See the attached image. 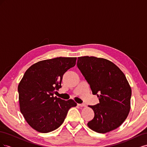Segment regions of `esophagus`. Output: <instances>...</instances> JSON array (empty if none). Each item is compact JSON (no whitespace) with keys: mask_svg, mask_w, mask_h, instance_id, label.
<instances>
[{"mask_svg":"<svg viewBox=\"0 0 147 147\" xmlns=\"http://www.w3.org/2000/svg\"><path fill=\"white\" fill-rule=\"evenodd\" d=\"M79 106H80V107H85L86 106V105L84 104H78Z\"/></svg>","mask_w":147,"mask_h":147,"instance_id":"1","label":"esophagus"}]
</instances>
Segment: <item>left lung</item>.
<instances>
[{"instance_id": "left-lung-1", "label": "left lung", "mask_w": 147, "mask_h": 147, "mask_svg": "<svg viewBox=\"0 0 147 147\" xmlns=\"http://www.w3.org/2000/svg\"><path fill=\"white\" fill-rule=\"evenodd\" d=\"M77 65L99 103L91 105L94 117L88 123L92 131L106 133L118 127L130 110L131 88L123 72L107 59L78 57Z\"/></svg>"}]
</instances>
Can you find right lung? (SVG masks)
Returning <instances> with one entry per match:
<instances>
[{
	"mask_svg": "<svg viewBox=\"0 0 147 147\" xmlns=\"http://www.w3.org/2000/svg\"><path fill=\"white\" fill-rule=\"evenodd\" d=\"M77 57H56L39 61L26 71L18 91L21 113L35 130L48 133L58 128L69 110L77 105L72 100L54 97L61 88L64 73L76 64Z\"/></svg>",
	"mask_w": 147,
	"mask_h": 147,
	"instance_id": "right-lung-1",
	"label": "right lung"
}]
</instances>
